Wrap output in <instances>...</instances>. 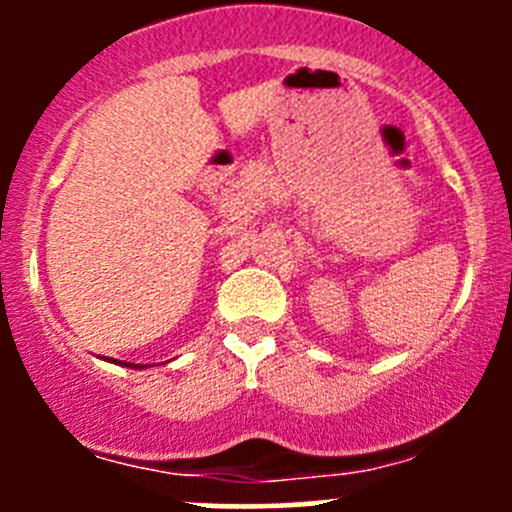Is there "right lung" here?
Returning <instances> with one entry per match:
<instances>
[{
    "instance_id": "right-lung-1",
    "label": "right lung",
    "mask_w": 512,
    "mask_h": 512,
    "mask_svg": "<svg viewBox=\"0 0 512 512\" xmlns=\"http://www.w3.org/2000/svg\"><path fill=\"white\" fill-rule=\"evenodd\" d=\"M113 361H116V359H113ZM118 364H121V361H118ZM123 364H126V361H123ZM126 366H136V364H126Z\"/></svg>"
}]
</instances>
